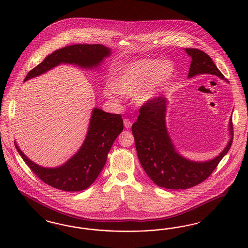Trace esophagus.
I'll use <instances>...</instances> for the list:
<instances>
[{"mask_svg":"<svg viewBox=\"0 0 248 248\" xmlns=\"http://www.w3.org/2000/svg\"><path fill=\"white\" fill-rule=\"evenodd\" d=\"M124 125L125 128H130L132 126V122L129 119H124Z\"/></svg>","mask_w":248,"mask_h":248,"instance_id":"obj_1","label":"esophagus"}]
</instances>
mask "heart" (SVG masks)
I'll use <instances>...</instances> for the list:
<instances>
[{
  "label": "heart",
  "instance_id": "1",
  "mask_svg": "<svg viewBox=\"0 0 248 248\" xmlns=\"http://www.w3.org/2000/svg\"><path fill=\"white\" fill-rule=\"evenodd\" d=\"M174 74L175 66L169 60H136L116 71L112 79V86H106L103 94L111 100L116 99L117 93L134 94V100L143 105L156 97L160 90L173 79Z\"/></svg>",
  "mask_w": 248,
  "mask_h": 248
}]
</instances>
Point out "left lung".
I'll return each instance as SVG.
<instances>
[{
	"label": "left lung",
	"mask_w": 248,
	"mask_h": 248,
	"mask_svg": "<svg viewBox=\"0 0 248 248\" xmlns=\"http://www.w3.org/2000/svg\"><path fill=\"white\" fill-rule=\"evenodd\" d=\"M185 51L191 58L188 78L211 74L228 82L207 54L195 48ZM166 107L167 99L159 96L140 108L139 118L132 125L137 154L144 171L156 185L169 189H189L209 177L229 152L233 140L232 119L229 122L231 139L224 150L214 159L195 162L176 150L165 124Z\"/></svg>",
	"instance_id": "1"
}]
</instances>
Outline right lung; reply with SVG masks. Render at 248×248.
I'll use <instances>...</instances> for the list:
<instances>
[{"label": "right lung", "instance_id": "add662e5", "mask_svg": "<svg viewBox=\"0 0 248 248\" xmlns=\"http://www.w3.org/2000/svg\"><path fill=\"white\" fill-rule=\"evenodd\" d=\"M110 49L102 45H74L56 50L30 71L24 81L39 76L60 64H72L83 69L97 68ZM124 129L120 114L105 112L94 108L88 131L79 151L65 164L55 168L43 167L30 160L15 141V146L24 162L37 177L56 189L80 191L94 183L106 164L107 156L120 133Z\"/></svg>", "mask_w": 248, "mask_h": 248}]
</instances>
